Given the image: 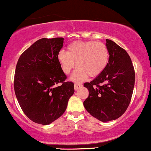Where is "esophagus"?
Here are the masks:
<instances>
[{"mask_svg": "<svg viewBox=\"0 0 151 151\" xmlns=\"http://www.w3.org/2000/svg\"><path fill=\"white\" fill-rule=\"evenodd\" d=\"M82 86V84L81 83H75L74 84V89L75 90H77L79 87H81Z\"/></svg>", "mask_w": 151, "mask_h": 151, "instance_id": "obj_1", "label": "esophagus"}]
</instances>
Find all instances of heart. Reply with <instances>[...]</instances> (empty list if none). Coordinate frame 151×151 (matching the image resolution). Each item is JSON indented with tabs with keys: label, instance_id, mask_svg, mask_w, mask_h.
Masks as SVG:
<instances>
[{
	"label": "heart",
	"instance_id": "obj_1",
	"mask_svg": "<svg viewBox=\"0 0 151 151\" xmlns=\"http://www.w3.org/2000/svg\"><path fill=\"white\" fill-rule=\"evenodd\" d=\"M109 51L102 42L94 41H75L67 46V51H60L57 60L63 72L69 74L77 68L71 77L74 82H79L88 77H96L105 70L109 62Z\"/></svg>",
	"mask_w": 151,
	"mask_h": 151
}]
</instances>
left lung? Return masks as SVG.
Listing matches in <instances>:
<instances>
[{
	"instance_id": "1",
	"label": "left lung",
	"mask_w": 151,
	"mask_h": 151,
	"mask_svg": "<svg viewBox=\"0 0 151 151\" xmlns=\"http://www.w3.org/2000/svg\"><path fill=\"white\" fill-rule=\"evenodd\" d=\"M106 46L110 54L107 67L92 82L84 84L89 90L84 107L102 122L116 120L126 111L135 84V71L127 51L110 39H106Z\"/></svg>"
}]
</instances>
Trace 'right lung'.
<instances>
[{"label": "right lung", "instance_id": "add662e5", "mask_svg": "<svg viewBox=\"0 0 151 151\" xmlns=\"http://www.w3.org/2000/svg\"><path fill=\"white\" fill-rule=\"evenodd\" d=\"M63 43V38L39 39L16 64L15 94L25 115L36 123L49 125L61 117L74 92L57 60Z\"/></svg>", "mask_w": 151, "mask_h": 151}]
</instances>
